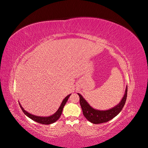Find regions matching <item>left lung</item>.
<instances>
[{
    "label": "left lung",
    "mask_w": 148,
    "mask_h": 148,
    "mask_svg": "<svg viewBox=\"0 0 148 148\" xmlns=\"http://www.w3.org/2000/svg\"><path fill=\"white\" fill-rule=\"evenodd\" d=\"M79 96V103L83 110V114L86 119L89 122L95 123L99 124L108 122L117 116L120 111L122 110L125 104L127 97V86L125 89V95L120 103L113 108L106 110H99L93 109L89 106L88 102L85 100L83 97L78 93Z\"/></svg>",
    "instance_id": "1"
}]
</instances>
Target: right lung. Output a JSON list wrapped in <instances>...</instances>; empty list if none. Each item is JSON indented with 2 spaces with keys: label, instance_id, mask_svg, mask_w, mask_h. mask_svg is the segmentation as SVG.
I'll return each instance as SVG.
<instances>
[{
  "label": "right lung",
  "instance_id": "add662e5",
  "mask_svg": "<svg viewBox=\"0 0 148 148\" xmlns=\"http://www.w3.org/2000/svg\"><path fill=\"white\" fill-rule=\"evenodd\" d=\"M71 95H69L67 96L66 97H65V99L62 101V102L61 103V105L59 107V109L57 110L55 114H53L52 115L49 116V117H40V116H36L34 115L33 114H31L29 113H28L27 111H26L22 106H21L20 103L19 102V105L21 107V109L22 110V111L23 112L24 114L28 117L29 118H30L31 119H32L33 120L35 121V122H36L38 123H41V124H44V125H49V124H51L56 122V121L60 118V117L61 116V114L62 113V110H63L64 109V107L65 106L66 102L68 101L69 97H70Z\"/></svg>",
  "mask_w": 148,
  "mask_h": 148
}]
</instances>
